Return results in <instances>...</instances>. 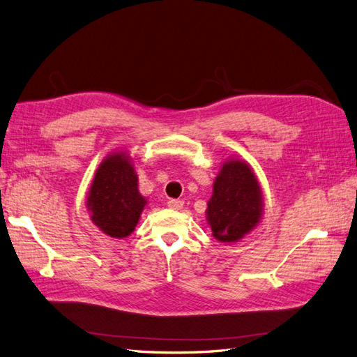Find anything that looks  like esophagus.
<instances>
[{
	"instance_id": "esophagus-1",
	"label": "esophagus",
	"mask_w": 357,
	"mask_h": 357,
	"mask_svg": "<svg viewBox=\"0 0 357 357\" xmlns=\"http://www.w3.org/2000/svg\"><path fill=\"white\" fill-rule=\"evenodd\" d=\"M183 202L181 199H169L168 201V207L171 208V210H181L183 208Z\"/></svg>"
}]
</instances>
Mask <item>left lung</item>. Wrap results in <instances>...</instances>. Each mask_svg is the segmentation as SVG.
<instances>
[{
    "label": "left lung",
    "mask_w": 357,
    "mask_h": 357,
    "mask_svg": "<svg viewBox=\"0 0 357 357\" xmlns=\"http://www.w3.org/2000/svg\"><path fill=\"white\" fill-rule=\"evenodd\" d=\"M264 193L253 168L245 160L223 162L207 202V222L220 243H236L261 223Z\"/></svg>",
    "instance_id": "8db88e82"
}]
</instances>
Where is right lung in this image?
I'll return each mask as SVG.
<instances>
[{
	"instance_id": "1",
	"label": "right lung",
	"mask_w": 357,
	"mask_h": 357,
	"mask_svg": "<svg viewBox=\"0 0 357 357\" xmlns=\"http://www.w3.org/2000/svg\"><path fill=\"white\" fill-rule=\"evenodd\" d=\"M146 204L131 155L126 150L110 153L95 171L86 198L93 225L113 238H126L134 232Z\"/></svg>"
}]
</instances>
